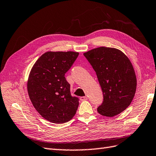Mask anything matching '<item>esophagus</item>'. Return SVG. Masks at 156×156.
Masks as SVG:
<instances>
[{
  "mask_svg": "<svg viewBox=\"0 0 156 156\" xmlns=\"http://www.w3.org/2000/svg\"><path fill=\"white\" fill-rule=\"evenodd\" d=\"M80 100L82 101H87V97H80Z\"/></svg>",
  "mask_w": 156,
  "mask_h": 156,
  "instance_id": "1",
  "label": "esophagus"
}]
</instances>
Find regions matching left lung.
Listing matches in <instances>:
<instances>
[{"mask_svg": "<svg viewBox=\"0 0 156 156\" xmlns=\"http://www.w3.org/2000/svg\"><path fill=\"white\" fill-rule=\"evenodd\" d=\"M95 71L103 93L100 115L113 117L126 110L134 97L137 81L132 64L124 53L99 47L83 54Z\"/></svg>", "mask_w": 156, "mask_h": 156, "instance_id": "obj_1", "label": "left lung"}]
</instances>
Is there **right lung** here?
Returning <instances> with one entry per match:
<instances>
[{"label":"right lung","mask_w":156,"mask_h":156,"mask_svg":"<svg viewBox=\"0 0 156 156\" xmlns=\"http://www.w3.org/2000/svg\"><path fill=\"white\" fill-rule=\"evenodd\" d=\"M79 55L75 51H47L33 66L27 82L34 107L49 122L62 124L75 116L79 98L72 97L65 73Z\"/></svg>","instance_id":"obj_1"}]
</instances>
